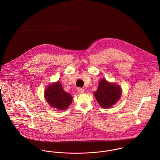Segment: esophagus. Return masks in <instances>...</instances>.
Listing matches in <instances>:
<instances>
[{"instance_id":"34e87169","label":"esophagus","mask_w":160,"mask_h":160,"mask_svg":"<svg viewBox=\"0 0 160 160\" xmlns=\"http://www.w3.org/2000/svg\"><path fill=\"white\" fill-rule=\"evenodd\" d=\"M78 92H79V93H84V89H82V88H78Z\"/></svg>"}]
</instances>
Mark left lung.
Instances as JSON below:
<instances>
[{"instance_id":"left-lung-1","label":"left lung","mask_w":160,"mask_h":160,"mask_svg":"<svg viewBox=\"0 0 160 160\" xmlns=\"http://www.w3.org/2000/svg\"><path fill=\"white\" fill-rule=\"evenodd\" d=\"M121 90L119 86L111 84L105 79H102L97 88L94 92V96L100 104L104 108L112 107L119 99Z\"/></svg>"}]
</instances>
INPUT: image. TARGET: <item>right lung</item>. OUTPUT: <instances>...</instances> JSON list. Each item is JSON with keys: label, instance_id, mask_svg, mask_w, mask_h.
I'll return each instance as SVG.
<instances>
[{"label": "right lung", "instance_id": "right-lung-1", "mask_svg": "<svg viewBox=\"0 0 160 160\" xmlns=\"http://www.w3.org/2000/svg\"><path fill=\"white\" fill-rule=\"evenodd\" d=\"M45 98L52 107L58 110H66L72 102V96L64 91L60 82L50 85L45 91Z\"/></svg>", "mask_w": 160, "mask_h": 160}]
</instances>
